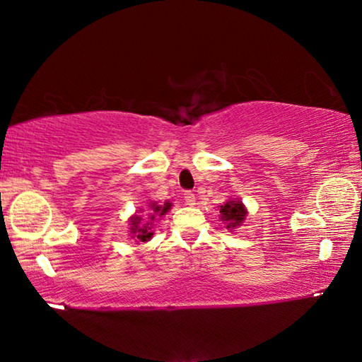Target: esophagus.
Masks as SVG:
<instances>
[{
    "label": "esophagus",
    "mask_w": 362,
    "mask_h": 362,
    "mask_svg": "<svg viewBox=\"0 0 362 362\" xmlns=\"http://www.w3.org/2000/svg\"><path fill=\"white\" fill-rule=\"evenodd\" d=\"M183 198H185V203H187L188 206H193L194 201H196L193 192H185V193H183Z\"/></svg>",
    "instance_id": "esophagus-1"
}]
</instances>
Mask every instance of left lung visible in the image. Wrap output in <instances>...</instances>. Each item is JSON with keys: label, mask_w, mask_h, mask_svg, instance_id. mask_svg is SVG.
Masks as SVG:
<instances>
[{"label": "left lung", "mask_w": 362, "mask_h": 362, "mask_svg": "<svg viewBox=\"0 0 362 362\" xmlns=\"http://www.w3.org/2000/svg\"><path fill=\"white\" fill-rule=\"evenodd\" d=\"M220 214H222V218L226 222V228H233V226L243 223L247 212L241 204V201H228L226 204L220 206Z\"/></svg>", "instance_id": "1"}]
</instances>
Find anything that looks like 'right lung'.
I'll return each mask as SVG.
<instances>
[{"label": "right lung", "instance_id": "obj_1", "mask_svg": "<svg viewBox=\"0 0 362 362\" xmlns=\"http://www.w3.org/2000/svg\"><path fill=\"white\" fill-rule=\"evenodd\" d=\"M169 207H170L169 203H166L164 206L151 204L150 222H153V220H155V216H164V214H166V212L169 211ZM140 220H142V218L137 217V216H134V217L131 218V233H132L134 236L137 238L139 241L145 243V241H148L150 238L153 236V233H151V223H150V222L140 223Z\"/></svg>", "mask_w": 362, "mask_h": 362}]
</instances>
